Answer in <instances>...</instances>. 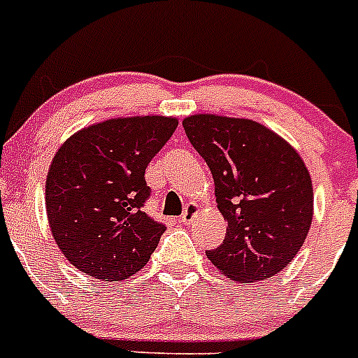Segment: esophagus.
<instances>
[{
    "instance_id": "esophagus-1",
    "label": "esophagus",
    "mask_w": 358,
    "mask_h": 358,
    "mask_svg": "<svg viewBox=\"0 0 358 358\" xmlns=\"http://www.w3.org/2000/svg\"><path fill=\"white\" fill-rule=\"evenodd\" d=\"M197 213H199V206H197V204H195V202H189V204H186L185 211H182L181 222H182V224L192 222V220H194V217H195V215H197Z\"/></svg>"
}]
</instances>
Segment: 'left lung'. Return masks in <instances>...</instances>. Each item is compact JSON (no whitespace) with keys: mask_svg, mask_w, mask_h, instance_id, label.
I'll return each instance as SVG.
<instances>
[{"mask_svg":"<svg viewBox=\"0 0 358 358\" xmlns=\"http://www.w3.org/2000/svg\"><path fill=\"white\" fill-rule=\"evenodd\" d=\"M189 143L210 166L226 238L206 251L240 283L285 268L301 249L314 215L305 163L283 138L252 120L194 115L182 122Z\"/></svg>","mask_w":358,"mask_h":358,"instance_id":"8db88e82","label":"left lung"}]
</instances>
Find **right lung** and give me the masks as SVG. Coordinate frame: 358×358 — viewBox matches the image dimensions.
Returning a JSON list of instances; mask_svg holds the SVG:
<instances>
[{
    "label": "right lung",
    "instance_id": "add662e5",
    "mask_svg": "<svg viewBox=\"0 0 358 358\" xmlns=\"http://www.w3.org/2000/svg\"><path fill=\"white\" fill-rule=\"evenodd\" d=\"M179 122L132 116L82 129L57 150L46 177L53 238L94 280H127L147 265L164 224L145 213V170Z\"/></svg>",
    "mask_w": 358,
    "mask_h": 358
}]
</instances>
